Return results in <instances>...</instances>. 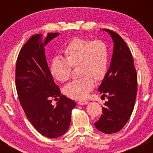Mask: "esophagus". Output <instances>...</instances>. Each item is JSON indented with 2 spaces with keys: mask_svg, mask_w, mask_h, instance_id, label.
<instances>
[{
  "mask_svg": "<svg viewBox=\"0 0 153 153\" xmlns=\"http://www.w3.org/2000/svg\"><path fill=\"white\" fill-rule=\"evenodd\" d=\"M88 103L87 101H85V100H83V101H78V103L79 105H85L87 104V103Z\"/></svg>",
  "mask_w": 153,
  "mask_h": 153,
  "instance_id": "esophagus-1",
  "label": "esophagus"
}]
</instances>
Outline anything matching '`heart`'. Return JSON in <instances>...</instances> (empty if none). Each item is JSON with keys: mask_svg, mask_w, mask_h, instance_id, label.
<instances>
[{"mask_svg": "<svg viewBox=\"0 0 153 153\" xmlns=\"http://www.w3.org/2000/svg\"><path fill=\"white\" fill-rule=\"evenodd\" d=\"M64 59L56 57L52 60L50 73L60 82L71 78L72 68H78V80L64 88V93L73 99L85 98L96 82H101L106 77L108 66V48L106 42L100 39L75 37L63 50Z\"/></svg>", "mask_w": 153, "mask_h": 153, "instance_id": "b5f03b06", "label": "heart"}]
</instances>
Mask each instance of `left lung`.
Wrapping results in <instances>:
<instances>
[{
	"label": "left lung",
	"instance_id": "obj_1",
	"mask_svg": "<svg viewBox=\"0 0 153 153\" xmlns=\"http://www.w3.org/2000/svg\"><path fill=\"white\" fill-rule=\"evenodd\" d=\"M111 36L114 52L106 75L99 88L108 101L95 127L105 134L118 132L130 118L137 92V74L131 51L117 33L104 29Z\"/></svg>",
	"mask_w": 153,
	"mask_h": 153
}]
</instances>
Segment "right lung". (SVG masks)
Listing matches in <instances>:
<instances>
[{
  "label": "right lung",
  "mask_w": 153,
  "mask_h": 153,
  "mask_svg": "<svg viewBox=\"0 0 153 153\" xmlns=\"http://www.w3.org/2000/svg\"><path fill=\"white\" fill-rule=\"evenodd\" d=\"M58 35L48 33L46 36H31L21 49L16 65V88L21 105L35 129L50 138L66 132L76 105L61 94L45 57L44 46ZM52 98L59 100L55 106L51 103Z\"/></svg>",
  "instance_id": "right-lung-1"
}]
</instances>
